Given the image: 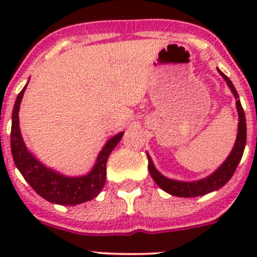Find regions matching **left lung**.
I'll list each match as a JSON object with an SVG mask.
<instances>
[{
    "label": "left lung",
    "mask_w": 257,
    "mask_h": 257,
    "mask_svg": "<svg viewBox=\"0 0 257 257\" xmlns=\"http://www.w3.org/2000/svg\"><path fill=\"white\" fill-rule=\"evenodd\" d=\"M219 71V69H217ZM219 73L224 77V79L226 80L227 85L230 87L231 92L234 93L235 98H236V108L237 112H239V128H237V138L236 143L234 145V149L230 153L229 158L224 162V164L219 168L215 173H212L211 175L208 178L203 179V180L193 181V183H185V181H177L172 180V179H168L163 177L155 167L153 165L152 159H150L149 155L148 157V168H149V173L152 175V178L154 179L155 183L158 184L159 188H162L163 190L167 191V193L172 194L174 196H183V198H195V196L205 195V194L211 193V191L217 190V189L222 188L227 181L231 179L234 175L235 170H236L237 165H239L241 158H242L243 149H245L246 144V119H245V113H243L242 107H241V103L239 99V95H237L236 89L232 85L231 80L227 78L221 71H219Z\"/></svg>",
    "instance_id": "left-lung-1"
}]
</instances>
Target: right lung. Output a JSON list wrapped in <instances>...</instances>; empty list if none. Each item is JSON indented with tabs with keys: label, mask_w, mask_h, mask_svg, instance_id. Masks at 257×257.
<instances>
[{
	"label": "right lung",
	"mask_w": 257,
	"mask_h": 257,
	"mask_svg": "<svg viewBox=\"0 0 257 257\" xmlns=\"http://www.w3.org/2000/svg\"><path fill=\"white\" fill-rule=\"evenodd\" d=\"M26 87L17 95L14 112H12L11 152L15 165L20 170L25 180L32 186L33 190L49 203L59 204V205H77V204L92 200L104 186L105 175H107L105 165H107L108 157L115 145L119 143L124 133L120 132L110 141H108V143L104 145L102 152L98 155L97 163L92 172L84 177L68 178L47 169L28 152L21 137L20 126H18L20 125L18 112H20L21 99H22Z\"/></svg>",
	"instance_id": "1"
}]
</instances>
